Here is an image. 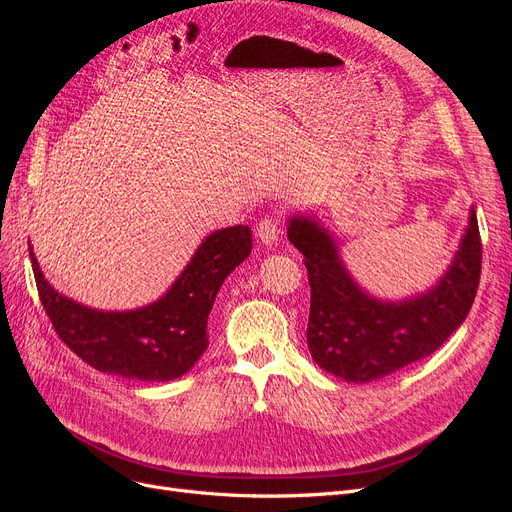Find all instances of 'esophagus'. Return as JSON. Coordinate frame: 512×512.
I'll use <instances>...</instances> for the list:
<instances>
[{
  "mask_svg": "<svg viewBox=\"0 0 512 512\" xmlns=\"http://www.w3.org/2000/svg\"><path fill=\"white\" fill-rule=\"evenodd\" d=\"M255 234H257V238L263 242L265 247L276 245L278 234H280V220H278V215H267V218H263V220L257 224Z\"/></svg>",
  "mask_w": 512,
  "mask_h": 512,
  "instance_id": "34e87169",
  "label": "esophagus"
}]
</instances>
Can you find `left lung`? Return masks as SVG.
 <instances>
[{
  "label": "left lung",
  "instance_id": "obj_1",
  "mask_svg": "<svg viewBox=\"0 0 512 512\" xmlns=\"http://www.w3.org/2000/svg\"><path fill=\"white\" fill-rule=\"evenodd\" d=\"M288 240L305 255L311 286L309 353L321 369L346 382L382 380L432 355L475 301L481 238L473 209L448 272L427 292L398 303L367 294L346 272L332 234L313 218H290Z\"/></svg>",
  "mask_w": 512,
  "mask_h": 512
}]
</instances>
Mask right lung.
I'll list each match as a JSON object with an SVG mask.
<instances>
[{
	"label": "right lung",
	"mask_w": 512,
	"mask_h": 512,
	"mask_svg": "<svg viewBox=\"0 0 512 512\" xmlns=\"http://www.w3.org/2000/svg\"><path fill=\"white\" fill-rule=\"evenodd\" d=\"M251 247L249 226L211 232L164 297L132 311H97L64 297L45 280L33 249L29 251L41 305L76 357L126 380L170 382L205 353L215 294L251 255Z\"/></svg>",
	"instance_id": "right-lung-1"
}]
</instances>
